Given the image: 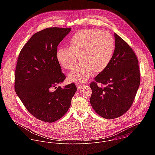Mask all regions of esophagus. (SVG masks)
<instances>
[{"mask_svg":"<svg viewBox=\"0 0 155 155\" xmlns=\"http://www.w3.org/2000/svg\"><path fill=\"white\" fill-rule=\"evenodd\" d=\"M76 86H77V88H78V89H80L84 87V85L81 84H77Z\"/></svg>","mask_w":155,"mask_h":155,"instance_id":"34e87169","label":"esophagus"}]
</instances>
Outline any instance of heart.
Returning <instances> with one entry per match:
<instances>
[{"instance_id":"heart-1","label":"heart","mask_w":155,"mask_h":155,"mask_svg":"<svg viewBox=\"0 0 155 155\" xmlns=\"http://www.w3.org/2000/svg\"><path fill=\"white\" fill-rule=\"evenodd\" d=\"M69 47L60 46L56 57L64 68L71 69L79 56L81 62L68 74L71 81L85 82L92 74L104 71L110 63L114 50L113 37L99 29H83L76 32L68 40Z\"/></svg>"}]
</instances>
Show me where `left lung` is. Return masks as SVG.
<instances>
[{
    "label": "left lung",
    "instance_id": "left-lung-1",
    "mask_svg": "<svg viewBox=\"0 0 155 155\" xmlns=\"http://www.w3.org/2000/svg\"><path fill=\"white\" fill-rule=\"evenodd\" d=\"M114 35L115 49L110 63L90 84L92 108L108 119L117 118L130 109L140 84L138 61L134 51L120 36Z\"/></svg>",
    "mask_w": 155,
    "mask_h": 155
}]
</instances>
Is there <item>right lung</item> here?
Listing matches in <instances>:
<instances>
[{
    "instance_id": "obj_1",
    "label": "right lung",
    "mask_w": 155,
    "mask_h": 155,
    "mask_svg": "<svg viewBox=\"0 0 155 155\" xmlns=\"http://www.w3.org/2000/svg\"><path fill=\"white\" fill-rule=\"evenodd\" d=\"M71 29L49 27L37 32L18 58L15 92L28 111L46 122H55L66 113L77 91L74 83L56 87L66 79L56 57L57 46ZM53 87L57 89L52 91Z\"/></svg>"
}]
</instances>
